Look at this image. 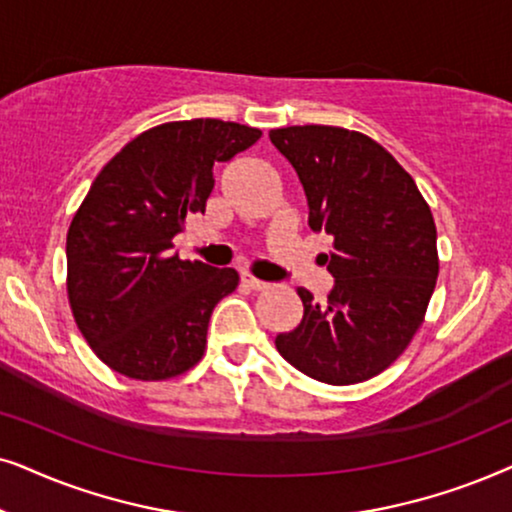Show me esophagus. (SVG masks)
<instances>
[{
  "label": "esophagus",
  "mask_w": 512,
  "mask_h": 512,
  "mask_svg": "<svg viewBox=\"0 0 512 512\" xmlns=\"http://www.w3.org/2000/svg\"><path fill=\"white\" fill-rule=\"evenodd\" d=\"M241 281H243V285H245V288H248V290H267L269 288V283H264V281H260V278H255V276H243L241 278Z\"/></svg>",
  "instance_id": "34e87169"
}]
</instances>
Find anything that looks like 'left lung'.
<instances>
[{"label":"left lung","instance_id":"left-lung-1","mask_svg":"<svg viewBox=\"0 0 512 512\" xmlns=\"http://www.w3.org/2000/svg\"><path fill=\"white\" fill-rule=\"evenodd\" d=\"M297 170L309 227L332 236L327 304L297 288L304 316L276 349L306 377L349 386L384 372L424 323L438 281V231L412 175L379 142L339 126L269 133Z\"/></svg>","mask_w":512,"mask_h":512}]
</instances>
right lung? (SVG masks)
Here are the masks:
<instances>
[{"instance_id": "right-lung-1", "label": "right lung", "mask_w": 512, "mask_h": 512, "mask_svg": "<svg viewBox=\"0 0 512 512\" xmlns=\"http://www.w3.org/2000/svg\"><path fill=\"white\" fill-rule=\"evenodd\" d=\"M260 138L234 121H170L128 142L93 180L67 231V297L114 372L163 381L203 358L210 313L238 274L168 250L187 215L206 210L215 163Z\"/></svg>"}]
</instances>
